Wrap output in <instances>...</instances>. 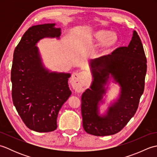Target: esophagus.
Wrapping results in <instances>:
<instances>
[{"label":"esophagus","mask_w":157,"mask_h":157,"mask_svg":"<svg viewBox=\"0 0 157 157\" xmlns=\"http://www.w3.org/2000/svg\"><path fill=\"white\" fill-rule=\"evenodd\" d=\"M86 73L82 71L79 73H74L72 75L71 83L73 88L77 92H82L84 90L83 87L86 84Z\"/></svg>","instance_id":"34e87169"}]
</instances>
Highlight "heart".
<instances>
[{
  "label": "heart",
  "mask_w": 157,
  "mask_h": 157,
  "mask_svg": "<svg viewBox=\"0 0 157 157\" xmlns=\"http://www.w3.org/2000/svg\"><path fill=\"white\" fill-rule=\"evenodd\" d=\"M90 39L94 42H101L95 51V55L97 56L107 54L119 40L118 36L115 33L103 29L95 32L90 36Z\"/></svg>",
  "instance_id": "obj_1"
}]
</instances>
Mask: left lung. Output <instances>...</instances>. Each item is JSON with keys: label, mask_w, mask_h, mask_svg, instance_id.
Returning a JSON list of instances; mask_svg holds the SVG:
<instances>
[{"label": "left lung", "mask_w": 157, "mask_h": 157, "mask_svg": "<svg viewBox=\"0 0 157 157\" xmlns=\"http://www.w3.org/2000/svg\"><path fill=\"white\" fill-rule=\"evenodd\" d=\"M146 63L141 40L136 31L128 46L90 61L93 80L90 89L82 94L81 105L83 127L88 134L96 136L115 134L134 117L144 92ZM110 78L120 85V94L105 114L101 116L99 105L103 102L108 88L105 86Z\"/></svg>", "instance_id": "left-lung-1"}]
</instances>
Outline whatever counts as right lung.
Here are the masks:
<instances>
[{
	"label": "right lung",
	"instance_id": "1",
	"mask_svg": "<svg viewBox=\"0 0 157 157\" xmlns=\"http://www.w3.org/2000/svg\"><path fill=\"white\" fill-rule=\"evenodd\" d=\"M55 23L34 25L23 34L13 53L11 68L13 105L29 129L49 132L57 128L61 106L71 92L70 73L50 72L43 65L36 44L44 38H59Z\"/></svg>",
	"mask_w": 157,
	"mask_h": 157
}]
</instances>
